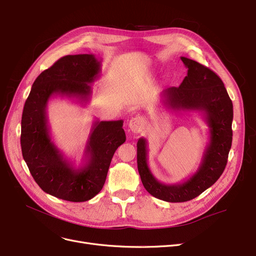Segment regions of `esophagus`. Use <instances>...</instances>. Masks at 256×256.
I'll list each match as a JSON object with an SVG mask.
<instances>
[{
    "label": "esophagus",
    "mask_w": 256,
    "mask_h": 256,
    "mask_svg": "<svg viewBox=\"0 0 256 256\" xmlns=\"http://www.w3.org/2000/svg\"><path fill=\"white\" fill-rule=\"evenodd\" d=\"M144 126V120L142 117H133L130 122H128V128H130L132 132H134V133H140L141 130H142Z\"/></svg>",
    "instance_id": "esophagus-1"
}]
</instances>
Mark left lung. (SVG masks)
Returning a JSON list of instances; mask_svg holds the SVG:
<instances>
[{
    "mask_svg": "<svg viewBox=\"0 0 256 256\" xmlns=\"http://www.w3.org/2000/svg\"><path fill=\"white\" fill-rule=\"evenodd\" d=\"M188 74L179 86L162 92L164 106L174 112H202L209 126L210 141L197 171L180 184L158 182L148 164V142H137L138 172L146 190L168 202H184L200 195L220 177L232 144L233 104L222 79L202 64L182 56Z\"/></svg>",
    "mask_w": 256,
    "mask_h": 256,
    "instance_id": "1",
    "label": "left lung"
}]
</instances>
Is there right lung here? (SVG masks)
Instances as JSON below:
<instances>
[{
    "label": "right lung",
    "mask_w": 256,
    "mask_h": 256,
    "mask_svg": "<svg viewBox=\"0 0 256 256\" xmlns=\"http://www.w3.org/2000/svg\"><path fill=\"white\" fill-rule=\"evenodd\" d=\"M101 72L94 54H70L59 59L34 80L22 114L21 148L25 162L42 190L63 200H92L106 182L112 158L126 142L123 120L94 121L82 164L66 159L50 137L47 103L54 96L88 102L92 83Z\"/></svg>",
    "instance_id": "right-lung-1"
}]
</instances>
